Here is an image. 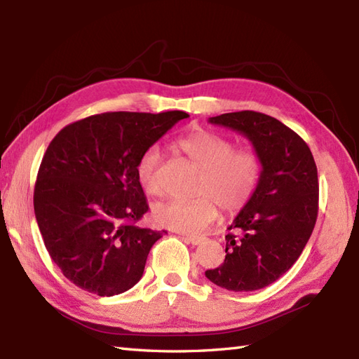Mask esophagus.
Returning a JSON list of instances; mask_svg holds the SVG:
<instances>
[{"label":"esophagus","instance_id":"34e87169","mask_svg":"<svg viewBox=\"0 0 359 359\" xmlns=\"http://www.w3.org/2000/svg\"><path fill=\"white\" fill-rule=\"evenodd\" d=\"M185 242L191 243V245H201V243L205 241L203 236H185Z\"/></svg>","mask_w":359,"mask_h":359}]
</instances>
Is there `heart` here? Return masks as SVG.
<instances>
[{
    "label": "heart",
    "mask_w": 359,
    "mask_h": 359,
    "mask_svg": "<svg viewBox=\"0 0 359 359\" xmlns=\"http://www.w3.org/2000/svg\"><path fill=\"white\" fill-rule=\"evenodd\" d=\"M179 149L202 170L191 201H165L152 210L156 224L179 233H201L215 222L219 207L238 212L253 199L261 184L262 160L253 149H234V143L208 129H194L177 142ZM162 152L152 144L135 165L144 193H160L158 166Z\"/></svg>",
    "instance_id": "obj_1"
}]
</instances>
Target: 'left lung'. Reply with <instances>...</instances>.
I'll use <instances>...</instances> for the list:
<instances>
[{
	"label": "left lung",
	"mask_w": 359,
	"mask_h": 359,
	"mask_svg": "<svg viewBox=\"0 0 359 359\" xmlns=\"http://www.w3.org/2000/svg\"><path fill=\"white\" fill-rule=\"evenodd\" d=\"M208 121L247 137L262 160V177L228 226L224 264L205 276L231 292H255L292 269L307 245L318 217L316 163L307 143L274 117L241 111Z\"/></svg>",
	"instance_id": "8db88e82"
}]
</instances>
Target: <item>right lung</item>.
I'll list each match as a JSON object with an SVG mask.
<instances>
[{
    "label": "right lung",
    "instance_id": "add662e5",
    "mask_svg": "<svg viewBox=\"0 0 359 359\" xmlns=\"http://www.w3.org/2000/svg\"><path fill=\"white\" fill-rule=\"evenodd\" d=\"M187 117L184 111L104 112L53 137L38 170L34 208L46 250L72 284L114 296L142 279L165 231L135 225L148 211L135 165Z\"/></svg>",
    "mask_w": 359,
    "mask_h": 359
}]
</instances>
